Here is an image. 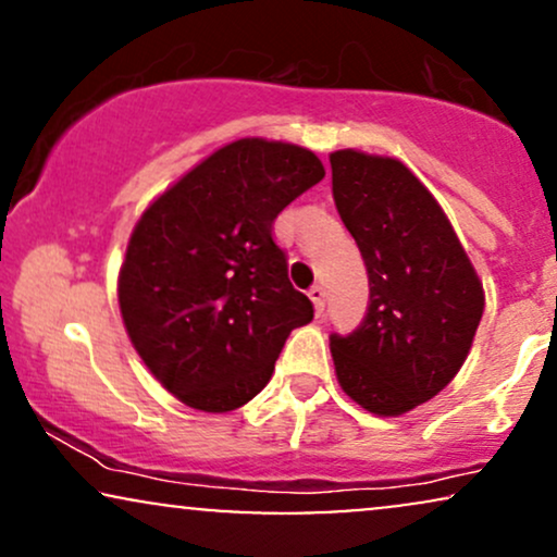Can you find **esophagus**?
Instances as JSON below:
<instances>
[{
	"label": "esophagus",
	"mask_w": 557,
	"mask_h": 557,
	"mask_svg": "<svg viewBox=\"0 0 557 557\" xmlns=\"http://www.w3.org/2000/svg\"><path fill=\"white\" fill-rule=\"evenodd\" d=\"M309 298H311V304H314L317 317H322L324 314V287L322 285L309 287Z\"/></svg>",
	"instance_id": "34e87169"
}]
</instances>
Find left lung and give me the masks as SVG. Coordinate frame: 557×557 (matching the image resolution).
<instances>
[{"instance_id": "obj_1", "label": "left lung", "mask_w": 557, "mask_h": 557, "mask_svg": "<svg viewBox=\"0 0 557 557\" xmlns=\"http://www.w3.org/2000/svg\"><path fill=\"white\" fill-rule=\"evenodd\" d=\"M332 196L369 274L363 322L332 332L337 382L376 417L434 398L469 356L484 293L430 190L398 159L335 151Z\"/></svg>"}]
</instances>
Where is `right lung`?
Returning a JSON list of instances; mask_svg holds the SVG:
<instances>
[{
	"label": "right lung",
	"instance_id": "obj_1",
	"mask_svg": "<svg viewBox=\"0 0 557 557\" xmlns=\"http://www.w3.org/2000/svg\"><path fill=\"white\" fill-rule=\"evenodd\" d=\"M324 177L309 149L243 138L203 159L133 230L120 311L151 374L198 411L264 389L314 306L287 280L274 220Z\"/></svg>",
	"mask_w": 557,
	"mask_h": 557
}]
</instances>
